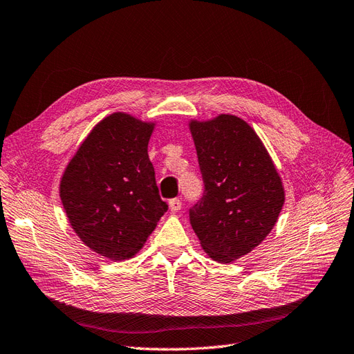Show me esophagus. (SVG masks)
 Here are the masks:
<instances>
[{
	"instance_id": "esophagus-1",
	"label": "esophagus",
	"mask_w": 354,
	"mask_h": 354,
	"mask_svg": "<svg viewBox=\"0 0 354 354\" xmlns=\"http://www.w3.org/2000/svg\"><path fill=\"white\" fill-rule=\"evenodd\" d=\"M169 208H170V212H172V213L179 212L180 208H182V200H180V198L170 200V201H169Z\"/></svg>"
}]
</instances>
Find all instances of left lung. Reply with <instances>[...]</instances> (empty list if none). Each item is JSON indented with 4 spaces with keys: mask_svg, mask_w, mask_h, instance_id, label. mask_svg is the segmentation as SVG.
Wrapping results in <instances>:
<instances>
[{
    "mask_svg": "<svg viewBox=\"0 0 354 354\" xmlns=\"http://www.w3.org/2000/svg\"><path fill=\"white\" fill-rule=\"evenodd\" d=\"M204 180L201 200L189 210L203 250L230 264L250 254L277 223L284 204L281 178L251 125L221 113L189 122Z\"/></svg>",
    "mask_w": 354,
    "mask_h": 354,
    "instance_id": "obj_1",
    "label": "left lung"
}]
</instances>
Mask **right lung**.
Masks as SVG:
<instances>
[{
    "label": "right lung",
    "instance_id": "right-lung-1",
    "mask_svg": "<svg viewBox=\"0 0 354 354\" xmlns=\"http://www.w3.org/2000/svg\"><path fill=\"white\" fill-rule=\"evenodd\" d=\"M154 122L115 112L90 131L59 182L70 225L91 251L122 261L146 243L167 212L149 159Z\"/></svg>",
    "mask_w": 354,
    "mask_h": 354
}]
</instances>
